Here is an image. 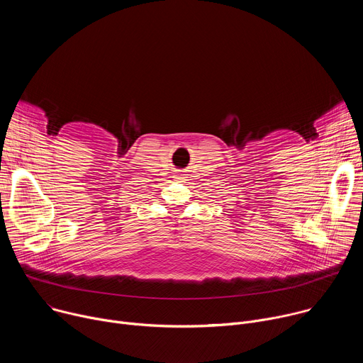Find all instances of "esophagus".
Here are the masks:
<instances>
[{
    "instance_id": "34e87169",
    "label": "esophagus",
    "mask_w": 363,
    "mask_h": 363,
    "mask_svg": "<svg viewBox=\"0 0 363 363\" xmlns=\"http://www.w3.org/2000/svg\"><path fill=\"white\" fill-rule=\"evenodd\" d=\"M174 178H177V179H182V178H181V175H177V177H174Z\"/></svg>"
}]
</instances>
